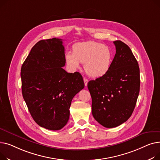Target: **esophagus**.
I'll return each mask as SVG.
<instances>
[{"label": "esophagus", "mask_w": 160, "mask_h": 160, "mask_svg": "<svg viewBox=\"0 0 160 160\" xmlns=\"http://www.w3.org/2000/svg\"><path fill=\"white\" fill-rule=\"evenodd\" d=\"M83 80H84V85H85V87H87V84H88V79H87V78H83Z\"/></svg>", "instance_id": "34e87169"}]
</instances>
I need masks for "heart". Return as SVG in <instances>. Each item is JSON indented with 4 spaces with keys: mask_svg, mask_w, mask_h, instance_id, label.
I'll list each match as a JSON object with an SVG mask.
<instances>
[{
    "mask_svg": "<svg viewBox=\"0 0 160 160\" xmlns=\"http://www.w3.org/2000/svg\"><path fill=\"white\" fill-rule=\"evenodd\" d=\"M72 50L65 55L68 67L76 70L80 68V62L84 63V70L92 78L104 76L113 62L114 54L110 47L94 41L75 44Z\"/></svg>",
    "mask_w": 160,
    "mask_h": 160,
    "instance_id": "1",
    "label": "heart"
}]
</instances>
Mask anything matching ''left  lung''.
Returning <instances> with one entry per match:
<instances>
[{"label": "left lung", "instance_id": "left-lung-1", "mask_svg": "<svg viewBox=\"0 0 160 160\" xmlns=\"http://www.w3.org/2000/svg\"><path fill=\"white\" fill-rule=\"evenodd\" d=\"M114 44L116 51L110 70L88 83L92 115L107 128L116 127L131 116L140 87L139 68L132 51L121 41Z\"/></svg>", "mask_w": 160, "mask_h": 160}]
</instances>
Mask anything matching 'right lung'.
Instances as JSON below:
<instances>
[{
    "label": "right lung",
    "instance_id": "1",
    "mask_svg": "<svg viewBox=\"0 0 160 160\" xmlns=\"http://www.w3.org/2000/svg\"><path fill=\"white\" fill-rule=\"evenodd\" d=\"M61 39L41 40L32 48L21 67L22 93L36 123L52 130L63 128L69 119L73 97L84 88L80 73H68Z\"/></svg>",
    "mask_w": 160,
    "mask_h": 160
}]
</instances>
